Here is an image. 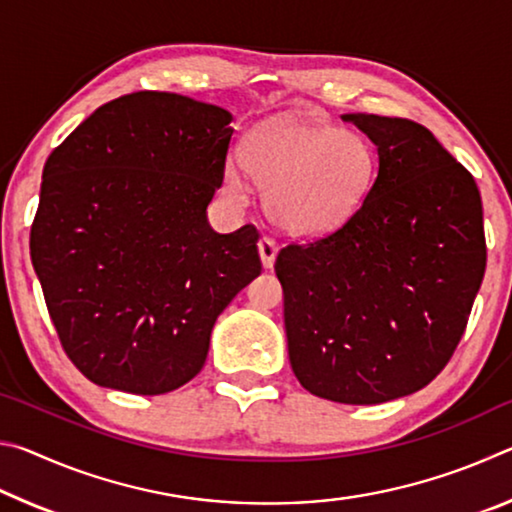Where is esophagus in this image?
<instances>
[{
    "label": "esophagus",
    "instance_id": "1",
    "mask_svg": "<svg viewBox=\"0 0 512 512\" xmlns=\"http://www.w3.org/2000/svg\"><path fill=\"white\" fill-rule=\"evenodd\" d=\"M257 248H259V257H262L264 268H273L275 257H277V244H275V241L264 237V239H259Z\"/></svg>",
    "mask_w": 512,
    "mask_h": 512
}]
</instances>
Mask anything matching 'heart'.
<instances>
[{
    "label": "heart",
    "instance_id": "obj_1",
    "mask_svg": "<svg viewBox=\"0 0 512 512\" xmlns=\"http://www.w3.org/2000/svg\"><path fill=\"white\" fill-rule=\"evenodd\" d=\"M244 167L264 192L275 225L296 237H323L359 212L375 185L377 153L352 128L287 117L250 135ZM223 183L232 196L244 194L235 164L225 169Z\"/></svg>",
    "mask_w": 512,
    "mask_h": 512
}]
</instances>
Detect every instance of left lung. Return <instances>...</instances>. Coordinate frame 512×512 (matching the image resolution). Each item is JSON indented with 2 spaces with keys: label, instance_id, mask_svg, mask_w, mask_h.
<instances>
[{
  "label": "left lung",
  "instance_id": "8db88e82",
  "mask_svg": "<svg viewBox=\"0 0 512 512\" xmlns=\"http://www.w3.org/2000/svg\"><path fill=\"white\" fill-rule=\"evenodd\" d=\"M375 144L377 178L352 219L275 259L289 361L311 395L381 404L447 366L485 271L481 194L429 128L341 117Z\"/></svg>",
  "mask_w": 512,
  "mask_h": 512
}]
</instances>
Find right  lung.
Instances as JSON below:
<instances>
[{
    "instance_id": "obj_1",
    "label": "right lung",
    "mask_w": 512,
    "mask_h": 512,
    "mask_svg": "<svg viewBox=\"0 0 512 512\" xmlns=\"http://www.w3.org/2000/svg\"><path fill=\"white\" fill-rule=\"evenodd\" d=\"M232 115L176 92L106 103L42 171L31 262L67 357L103 388L162 395L201 372L212 327L262 273L257 230L219 235Z\"/></svg>"
}]
</instances>
